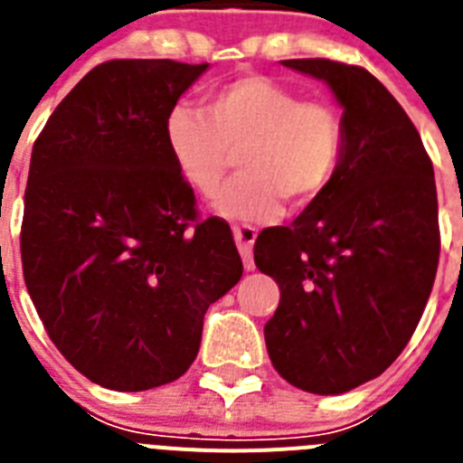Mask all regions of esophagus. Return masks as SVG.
I'll return each instance as SVG.
<instances>
[{"instance_id":"34e87169","label":"esophagus","mask_w":463,"mask_h":463,"mask_svg":"<svg viewBox=\"0 0 463 463\" xmlns=\"http://www.w3.org/2000/svg\"><path fill=\"white\" fill-rule=\"evenodd\" d=\"M234 232V241H236V248H239L241 257H243V264L248 271L255 269V260H252V245H255L257 239V229L250 227V224H234L232 227Z\"/></svg>"}]
</instances>
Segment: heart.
<instances>
[{"mask_svg": "<svg viewBox=\"0 0 463 463\" xmlns=\"http://www.w3.org/2000/svg\"><path fill=\"white\" fill-rule=\"evenodd\" d=\"M203 112L174 106L165 141L175 171L203 196L218 190L241 150L243 174L213 202L222 218L269 222L282 202L308 206L341 166L345 125L326 99H301L267 76H243L213 88Z\"/></svg>", "mask_w": 463, "mask_h": 463, "instance_id": "obj_1", "label": "heart"}]
</instances>
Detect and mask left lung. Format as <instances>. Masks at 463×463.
Returning a JSON list of instances; mask_svg holds the SVG:
<instances>
[{"label":"left lung","mask_w":463,"mask_h":463,"mask_svg":"<svg viewBox=\"0 0 463 463\" xmlns=\"http://www.w3.org/2000/svg\"><path fill=\"white\" fill-rule=\"evenodd\" d=\"M343 106L341 166L289 227L257 236L255 264L280 288L264 326L273 369L310 394L378 378L408 345L439 269L433 165L420 132L373 73L285 60Z\"/></svg>","instance_id":"8db88e82"}]
</instances>
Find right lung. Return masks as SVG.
I'll list each match as a JSON object with an SVG mask.
<instances>
[{"instance_id":"obj_1","label":"right lung","mask_w":463,"mask_h":463,"mask_svg":"<svg viewBox=\"0 0 463 463\" xmlns=\"http://www.w3.org/2000/svg\"><path fill=\"white\" fill-rule=\"evenodd\" d=\"M206 69L99 64L32 148L24 285L57 350L106 390L181 378L199 353L208 306L243 276L232 229L199 218L165 141L169 110Z\"/></svg>"}]
</instances>
